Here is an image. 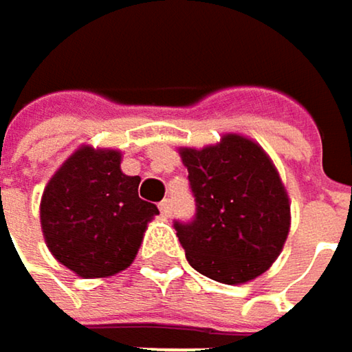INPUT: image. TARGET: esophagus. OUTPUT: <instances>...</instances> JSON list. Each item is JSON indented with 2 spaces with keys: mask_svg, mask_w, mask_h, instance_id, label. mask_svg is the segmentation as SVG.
<instances>
[{
  "mask_svg": "<svg viewBox=\"0 0 352 352\" xmlns=\"http://www.w3.org/2000/svg\"><path fill=\"white\" fill-rule=\"evenodd\" d=\"M159 210H161V216L169 218V216H171V199H163V201L159 204Z\"/></svg>",
  "mask_w": 352,
  "mask_h": 352,
  "instance_id": "obj_1",
  "label": "esophagus"
}]
</instances>
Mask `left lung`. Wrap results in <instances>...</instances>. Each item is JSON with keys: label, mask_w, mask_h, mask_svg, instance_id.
I'll return each mask as SVG.
<instances>
[{"label": "left lung", "mask_w": 352, "mask_h": 352, "mask_svg": "<svg viewBox=\"0 0 352 352\" xmlns=\"http://www.w3.org/2000/svg\"><path fill=\"white\" fill-rule=\"evenodd\" d=\"M195 197L191 222H177L179 243L201 275L236 285L263 275L289 234V197L267 153L241 134L218 144L179 148Z\"/></svg>", "instance_id": "8db88e82"}]
</instances>
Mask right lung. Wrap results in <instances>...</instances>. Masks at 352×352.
Instances as JSON below:
<instances>
[{"mask_svg": "<svg viewBox=\"0 0 352 352\" xmlns=\"http://www.w3.org/2000/svg\"><path fill=\"white\" fill-rule=\"evenodd\" d=\"M113 148H77L50 177L40 199L52 256L83 279L109 277L134 261L157 206L138 197L140 177L124 175Z\"/></svg>", "mask_w": 352, "mask_h": 352, "instance_id": "obj_1", "label": "right lung"}]
</instances>
